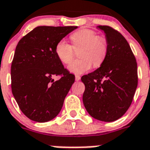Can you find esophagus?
Here are the masks:
<instances>
[{
    "label": "esophagus",
    "instance_id": "esophagus-1",
    "mask_svg": "<svg viewBox=\"0 0 150 150\" xmlns=\"http://www.w3.org/2000/svg\"><path fill=\"white\" fill-rule=\"evenodd\" d=\"M75 80H76V81H80V80H81V76H79V75H76V76H75Z\"/></svg>",
    "mask_w": 150,
    "mask_h": 150
}]
</instances>
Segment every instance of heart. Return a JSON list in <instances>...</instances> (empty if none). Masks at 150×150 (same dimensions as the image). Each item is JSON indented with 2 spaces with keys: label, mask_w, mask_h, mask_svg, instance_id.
I'll use <instances>...</instances> for the list:
<instances>
[{
  "label": "heart",
  "mask_w": 150,
  "mask_h": 150,
  "mask_svg": "<svg viewBox=\"0 0 150 150\" xmlns=\"http://www.w3.org/2000/svg\"><path fill=\"white\" fill-rule=\"evenodd\" d=\"M70 39L73 46L60 40L55 46V54L63 64L68 65L74 59V49L81 47L78 53L81 59L72 62L68 68L71 73L83 74L91 69L92 64L94 67H98L104 62L108 52L107 40L98 36L96 31L82 29L73 33Z\"/></svg>",
  "instance_id": "heart-1"
}]
</instances>
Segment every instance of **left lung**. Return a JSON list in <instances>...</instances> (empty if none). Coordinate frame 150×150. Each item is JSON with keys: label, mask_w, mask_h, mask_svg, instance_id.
Wrapping results in <instances>:
<instances>
[{"label": "left lung", "mask_w": 150, "mask_h": 150, "mask_svg": "<svg viewBox=\"0 0 150 150\" xmlns=\"http://www.w3.org/2000/svg\"><path fill=\"white\" fill-rule=\"evenodd\" d=\"M104 31L108 52L99 68L81 81L85 85L83 103L95 119L111 122L127 112L138 86L135 57L124 36L109 25H98Z\"/></svg>", "instance_id": "left-lung-1"}]
</instances>
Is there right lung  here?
<instances>
[{"mask_svg": "<svg viewBox=\"0 0 150 150\" xmlns=\"http://www.w3.org/2000/svg\"><path fill=\"white\" fill-rule=\"evenodd\" d=\"M77 26H38L16 46L11 67V91L21 111L36 122L56 117L75 81L55 54V46ZM60 79L54 81L53 76Z\"/></svg>", "mask_w": 150, "mask_h": 150, "instance_id": "right-lung-1", "label": "right lung"}]
</instances>
